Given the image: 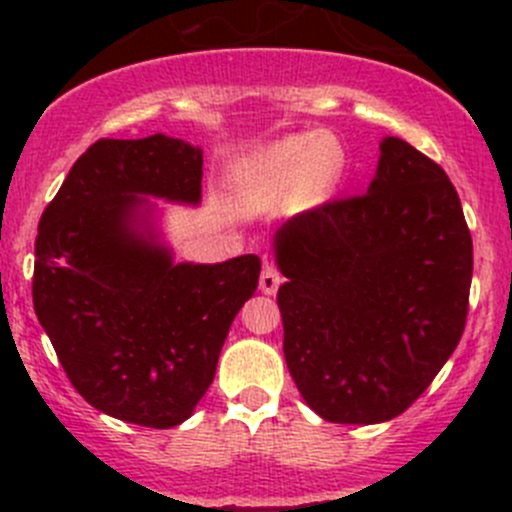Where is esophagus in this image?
Returning <instances> with one entry per match:
<instances>
[{
	"instance_id": "esophagus-1",
	"label": "esophagus",
	"mask_w": 512,
	"mask_h": 512,
	"mask_svg": "<svg viewBox=\"0 0 512 512\" xmlns=\"http://www.w3.org/2000/svg\"><path fill=\"white\" fill-rule=\"evenodd\" d=\"M280 285H282L280 270H277L272 262H265V265H262V275H260V289L265 294H275Z\"/></svg>"
}]
</instances>
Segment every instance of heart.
<instances>
[{
  "mask_svg": "<svg viewBox=\"0 0 512 512\" xmlns=\"http://www.w3.org/2000/svg\"><path fill=\"white\" fill-rule=\"evenodd\" d=\"M342 151L324 133L272 143L232 165L230 193L245 213L280 208L292 200L319 203L339 178Z\"/></svg>",
  "mask_w": 512,
  "mask_h": 512,
  "instance_id": "obj_1",
  "label": "heart"
}]
</instances>
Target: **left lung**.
<instances>
[{
    "label": "left lung",
    "instance_id": "left-lung-1",
    "mask_svg": "<svg viewBox=\"0 0 512 512\" xmlns=\"http://www.w3.org/2000/svg\"><path fill=\"white\" fill-rule=\"evenodd\" d=\"M369 190L275 232L285 361L332 423L404 414L461 342L473 240L438 163L384 138Z\"/></svg>",
    "mask_w": 512,
    "mask_h": 512
}]
</instances>
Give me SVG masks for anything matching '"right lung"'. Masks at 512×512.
<instances>
[{"label": "right lung", "mask_w": 512, "mask_h": 512, "mask_svg": "<svg viewBox=\"0 0 512 512\" xmlns=\"http://www.w3.org/2000/svg\"><path fill=\"white\" fill-rule=\"evenodd\" d=\"M203 151L163 133L101 138L39 220L34 312L74 389L103 414L173 428L213 384L260 257L178 262L146 195L200 203Z\"/></svg>", "instance_id": "add662e5"}]
</instances>
